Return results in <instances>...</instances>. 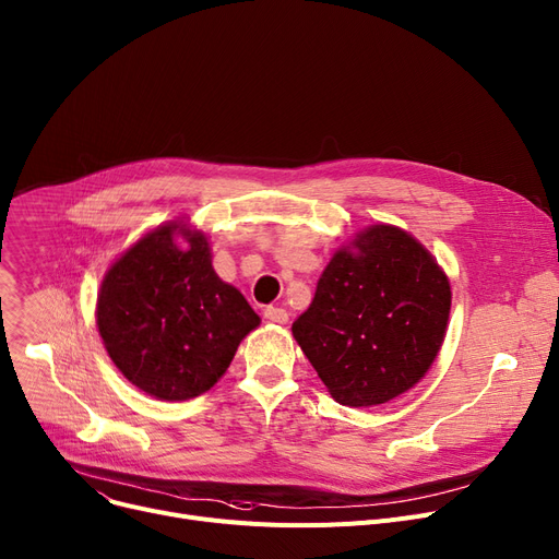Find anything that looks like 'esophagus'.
Masks as SVG:
<instances>
[{"label": "esophagus", "mask_w": 559, "mask_h": 559, "mask_svg": "<svg viewBox=\"0 0 559 559\" xmlns=\"http://www.w3.org/2000/svg\"><path fill=\"white\" fill-rule=\"evenodd\" d=\"M263 314H265V319H270V321H274V323H287V319H289L287 310H285V308H278V306H267Z\"/></svg>", "instance_id": "34e87169"}]
</instances>
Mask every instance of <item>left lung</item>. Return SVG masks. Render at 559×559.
<instances>
[{
  "mask_svg": "<svg viewBox=\"0 0 559 559\" xmlns=\"http://www.w3.org/2000/svg\"><path fill=\"white\" fill-rule=\"evenodd\" d=\"M450 306V281L431 253L406 231L378 225L357 236L355 251L332 255L292 334L334 400L373 406L427 373Z\"/></svg>",
  "mask_w": 559,
  "mask_h": 559,
  "instance_id": "obj_1",
  "label": "left lung"
}]
</instances>
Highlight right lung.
Returning a JSON list of instances; mask_svg holds the SVG:
<instances>
[{
    "mask_svg": "<svg viewBox=\"0 0 559 559\" xmlns=\"http://www.w3.org/2000/svg\"><path fill=\"white\" fill-rule=\"evenodd\" d=\"M179 230L190 242H174ZM103 344L121 373L159 400L209 391L260 319L219 281L209 242L177 222L128 249L105 274L96 310Z\"/></svg>",
    "mask_w": 559,
    "mask_h": 559,
    "instance_id": "obj_1",
    "label": "right lung"
}]
</instances>
